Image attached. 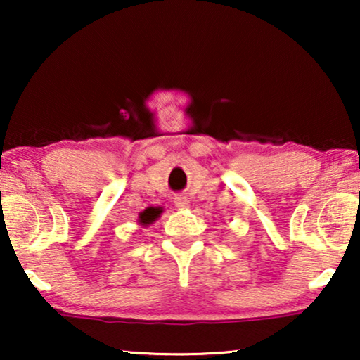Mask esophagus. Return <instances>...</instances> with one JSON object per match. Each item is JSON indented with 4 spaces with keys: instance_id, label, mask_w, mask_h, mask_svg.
Wrapping results in <instances>:
<instances>
[{
    "instance_id": "obj_1",
    "label": "esophagus",
    "mask_w": 360,
    "mask_h": 360,
    "mask_svg": "<svg viewBox=\"0 0 360 360\" xmlns=\"http://www.w3.org/2000/svg\"><path fill=\"white\" fill-rule=\"evenodd\" d=\"M174 203L179 210H185L186 206H188V198H186L185 195H176L174 198Z\"/></svg>"
}]
</instances>
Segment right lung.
I'll use <instances>...</instances> for the list:
<instances>
[{"mask_svg": "<svg viewBox=\"0 0 360 360\" xmlns=\"http://www.w3.org/2000/svg\"><path fill=\"white\" fill-rule=\"evenodd\" d=\"M160 213H162V211L159 208H147V210H144L139 214V224H142V226L152 224L157 218H159Z\"/></svg>", "mask_w": 360, "mask_h": 360, "instance_id": "1", "label": "right lung"}]
</instances>
